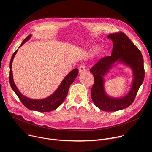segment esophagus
<instances>
[{
  "mask_svg": "<svg viewBox=\"0 0 152 152\" xmlns=\"http://www.w3.org/2000/svg\"><path fill=\"white\" fill-rule=\"evenodd\" d=\"M79 73H84V72L86 71V66L84 65H81L80 67H79Z\"/></svg>",
  "mask_w": 152,
  "mask_h": 152,
  "instance_id": "34e87169",
  "label": "esophagus"
}]
</instances>
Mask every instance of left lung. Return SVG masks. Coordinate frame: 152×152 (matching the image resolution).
<instances>
[{
    "mask_svg": "<svg viewBox=\"0 0 152 152\" xmlns=\"http://www.w3.org/2000/svg\"><path fill=\"white\" fill-rule=\"evenodd\" d=\"M113 42L111 55L101 58L91 68L94 83L91 91L93 102L105 111H116L124 109L133 103L145 76L142 55L138 48L124 33L119 32L108 35ZM116 61L129 66L133 71L134 79L129 93L121 98H111L105 93L104 76Z\"/></svg>",
    "mask_w": 152,
    "mask_h": 152,
    "instance_id": "left-lung-1",
    "label": "left lung"
}]
</instances>
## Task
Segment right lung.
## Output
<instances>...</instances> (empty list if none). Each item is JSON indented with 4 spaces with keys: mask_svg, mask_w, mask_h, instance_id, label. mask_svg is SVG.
Returning <instances> with one entry per match:
<instances>
[{
    "mask_svg": "<svg viewBox=\"0 0 152 152\" xmlns=\"http://www.w3.org/2000/svg\"><path fill=\"white\" fill-rule=\"evenodd\" d=\"M31 37V34L29 35L27 37L24 39V41L22 42L20 47H21L23 44H25V42L28 41ZM18 49L13 53L10 62L9 81L12 89L16 93V94L17 95V96L18 97L24 106L29 110L40 111V112H48V111H51L57 109L58 107L61 105L64 100L65 99L66 97L67 96L69 86L73 83L75 79L78 75V69L75 68L72 70L71 72H69L68 75L64 78L57 89L51 95H50L49 97L39 100L29 99L25 96V95H23L19 91L13 81V74L12 71V61Z\"/></svg>",
    "mask_w": 152,
    "mask_h": 152,
    "instance_id": "right-lung-1",
    "label": "right lung"
}]
</instances>
